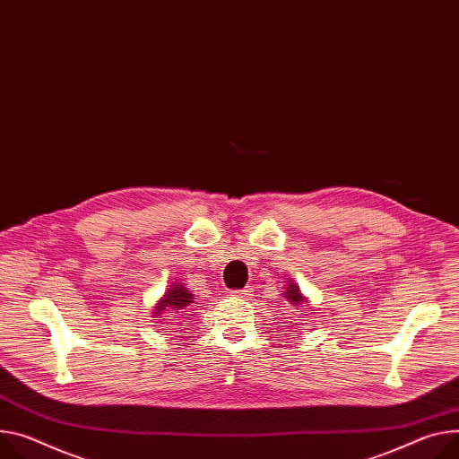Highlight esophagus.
<instances>
[{
    "instance_id": "obj_1",
    "label": "esophagus",
    "mask_w": 459,
    "mask_h": 459,
    "mask_svg": "<svg viewBox=\"0 0 459 459\" xmlns=\"http://www.w3.org/2000/svg\"><path fill=\"white\" fill-rule=\"evenodd\" d=\"M230 293H232V297H236V299H248V297H251V293H253V287H251V285H245L243 289L230 290Z\"/></svg>"
}]
</instances>
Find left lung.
Wrapping results in <instances>:
<instances>
[{
    "mask_svg": "<svg viewBox=\"0 0 459 459\" xmlns=\"http://www.w3.org/2000/svg\"><path fill=\"white\" fill-rule=\"evenodd\" d=\"M287 300L293 304V306H300L304 302V297L300 295V289L297 285H289L287 287V293H285Z\"/></svg>",
    "mask_w": 459,
    "mask_h": 459,
    "instance_id": "obj_1",
    "label": "left lung"
}]
</instances>
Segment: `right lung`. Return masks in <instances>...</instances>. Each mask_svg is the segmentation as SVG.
Listing matches in <instances>:
<instances>
[{
    "instance_id": "obj_1",
    "label": "right lung",
    "mask_w": 459,
    "mask_h": 459,
    "mask_svg": "<svg viewBox=\"0 0 459 459\" xmlns=\"http://www.w3.org/2000/svg\"><path fill=\"white\" fill-rule=\"evenodd\" d=\"M194 302L192 295L186 290V287L183 285H172L169 289V293L162 297V300L157 304V313L155 316L160 315V311H172V313H183V309H186L190 304Z\"/></svg>"
}]
</instances>
